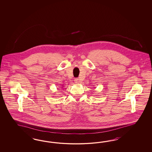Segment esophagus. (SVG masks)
<instances>
[{
    "instance_id": "obj_1",
    "label": "esophagus",
    "mask_w": 152,
    "mask_h": 152,
    "mask_svg": "<svg viewBox=\"0 0 152 152\" xmlns=\"http://www.w3.org/2000/svg\"><path fill=\"white\" fill-rule=\"evenodd\" d=\"M74 81H75V83H80V81H79V80H78V78H75V80H74Z\"/></svg>"
}]
</instances>
